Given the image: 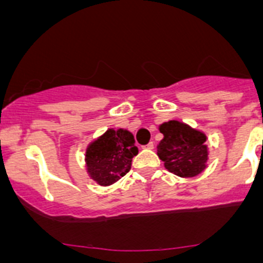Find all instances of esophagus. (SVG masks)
I'll return each mask as SVG.
<instances>
[{
  "instance_id": "esophagus-1",
  "label": "esophagus",
  "mask_w": 263,
  "mask_h": 263,
  "mask_svg": "<svg viewBox=\"0 0 263 263\" xmlns=\"http://www.w3.org/2000/svg\"><path fill=\"white\" fill-rule=\"evenodd\" d=\"M145 148L146 149H153L154 148V144H153V141H151V143H148L145 145Z\"/></svg>"
}]
</instances>
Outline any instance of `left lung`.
<instances>
[{"mask_svg":"<svg viewBox=\"0 0 263 263\" xmlns=\"http://www.w3.org/2000/svg\"><path fill=\"white\" fill-rule=\"evenodd\" d=\"M163 139L157 146L159 159L170 173L181 178H193L203 171L208 161L206 136L178 120L159 126Z\"/></svg>","mask_w":263,"mask_h":263,"instance_id":"8db88e82","label":"left lung"}]
</instances>
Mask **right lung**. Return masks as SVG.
Returning a JSON list of instances; mask_svg holds the SVG:
<instances>
[{
	"label": "right lung",
	"instance_id": "add662e5",
	"mask_svg": "<svg viewBox=\"0 0 263 263\" xmlns=\"http://www.w3.org/2000/svg\"><path fill=\"white\" fill-rule=\"evenodd\" d=\"M139 153L134 135L126 129H107L87 149L85 162L90 178L100 185H110L126 175L132 158Z\"/></svg>",
	"mask_w": 263,
	"mask_h": 263
}]
</instances>
